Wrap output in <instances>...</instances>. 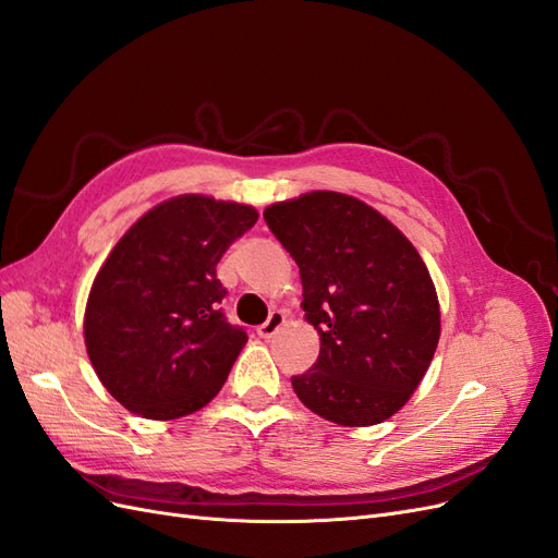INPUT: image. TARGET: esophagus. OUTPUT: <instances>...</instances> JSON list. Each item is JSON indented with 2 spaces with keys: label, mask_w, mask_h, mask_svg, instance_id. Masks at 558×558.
I'll use <instances>...</instances> for the list:
<instances>
[{
  "label": "esophagus",
  "mask_w": 558,
  "mask_h": 558,
  "mask_svg": "<svg viewBox=\"0 0 558 558\" xmlns=\"http://www.w3.org/2000/svg\"><path fill=\"white\" fill-rule=\"evenodd\" d=\"M286 324V314L283 312H272L269 314V318L265 320V324L258 328V335L263 337V340H269V337L277 335V330Z\"/></svg>",
  "instance_id": "1"
}]
</instances>
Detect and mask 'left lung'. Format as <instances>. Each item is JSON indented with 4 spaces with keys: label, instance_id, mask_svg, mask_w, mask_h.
I'll return each mask as SVG.
<instances>
[{
    "label": "left lung",
    "instance_id": "left-lung-1",
    "mask_svg": "<svg viewBox=\"0 0 558 558\" xmlns=\"http://www.w3.org/2000/svg\"><path fill=\"white\" fill-rule=\"evenodd\" d=\"M265 221L300 267L318 359L293 377L300 402L332 424L391 418L428 373L440 302L414 244L363 199L312 191L269 205Z\"/></svg>",
    "mask_w": 558,
    "mask_h": 558
}]
</instances>
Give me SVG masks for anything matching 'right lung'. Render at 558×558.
I'll use <instances>...</instances> for the list:
<instances>
[{"label": "right lung", "mask_w": 558, "mask_h": 558, "mask_svg": "<svg viewBox=\"0 0 558 558\" xmlns=\"http://www.w3.org/2000/svg\"><path fill=\"white\" fill-rule=\"evenodd\" d=\"M256 221L251 205L189 193L148 209L116 242L90 286L83 337L125 410L172 421L221 391L248 337L218 310L216 265Z\"/></svg>", "instance_id": "obj_1"}]
</instances>
